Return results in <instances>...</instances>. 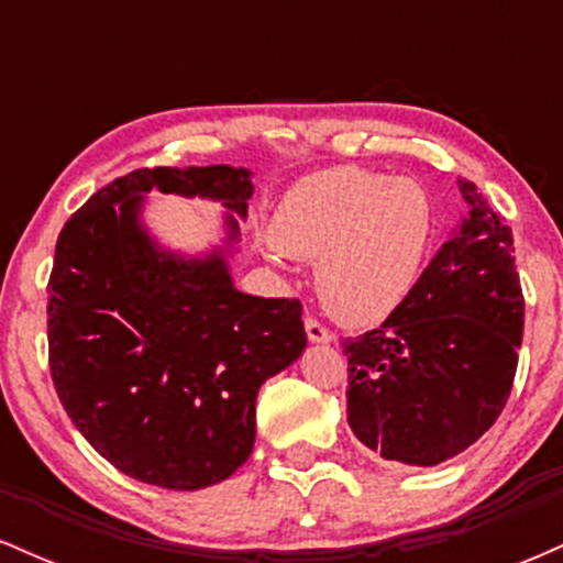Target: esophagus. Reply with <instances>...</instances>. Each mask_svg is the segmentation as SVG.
<instances>
[{
    "instance_id": "34e87169",
    "label": "esophagus",
    "mask_w": 563,
    "mask_h": 563,
    "mask_svg": "<svg viewBox=\"0 0 563 563\" xmlns=\"http://www.w3.org/2000/svg\"><path fill=\"white\" fill-rule=\"evenodd\" d=\"M303 328H307L309 341H314V344H328V341L333 339V333L328 331V328L322 325L318 318H312V314H307V318H303Z\"/></svg>"
}]
</instances>
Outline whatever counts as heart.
<instances>
[{
  "instance_id": "1",
  "label": "heart",
  "mask_w": 563,
  "mask_h": 563,
  "mask_svg": "<svg viewBox=\"0 0 563 563\" xmlns=\"http://www.w3.org/2000/svg\"><path fill=\"white\" fill-rule=\"evenodd\" d=\"M434 232V206L410 177L335 166L296 183L273 219L275 243L318 262L331 312L376 322L412 288Z\"/></svg>"
}]
</instances>
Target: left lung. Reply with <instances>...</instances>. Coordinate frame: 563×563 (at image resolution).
Listing matches in <instances>:
<instances>
[{"label":"left lung","mask_w":563,"mask_h":563,"mask_svg":"<svg viewBox=\"0 0 563 563\" xmlns=\"http://www.w3.org/2000/svg\"><path fill=\"white\" fill-rule=\"evenodd\" d=\"M468 214L378 328L341 339L354 437L384 461L437 466L497 421L514 386L525 294L514 235L461 179Z\"/></svg>","instance_id":"1"}]
</instances>
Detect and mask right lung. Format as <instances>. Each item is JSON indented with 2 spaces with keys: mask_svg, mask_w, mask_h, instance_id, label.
<instances>
[{
  "mask_svg": "<svg viewBox=\"0 0 563 563\" xmlns=\"http://www.w3.org/2000/svg\"><path fill=\"white\" fill-rule=\"evenodd\" d=\"M151 190L217 198L243 217L254 187L232 166H153L100 187L55 245L49 373L68 418L111 466L200 489L251 455L260 386L299 357L307 333L299 299L241 294L219 256L158 251L137 224Z\"/></svg>",
  "mask_w": 563,
  "mask_h": 563,
  "instance_id": "1",
  "label": "right lung"
}]
</instances>
